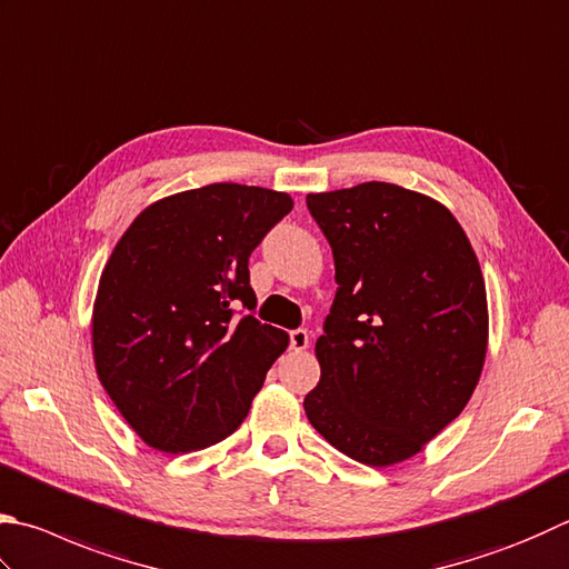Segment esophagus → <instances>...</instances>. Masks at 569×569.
Returning a JSON list of instances; mask_svg holds the SVG:
<instances>
[{
	"label": "esophagus",
	"mask_w": 569,
	"mask_h": 569,
	"mask_svg": "<svg viewBox=\"0 0 569 569\" xmlns=\"http://www.w3.org/2000/svg\"><path fill=\"white\" fill-rule=\"evenodd\" d=\"M289 347H292L295 351H305L309 347V331L307 329L289 331Z\"/></svg>",
	"instance_id": "1"
}]
</instances>
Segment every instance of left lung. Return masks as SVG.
Segmentation results:
<instances>
[{
	"instance_id": "left-lung-1",
	"label": "left lung",
	"mask_w": 569,
	"mask_h": 569,
	"mask_svg": "<svg viewBox=\"0 0 569 569\" xmlns=\"http://www.w3.org/2000/svg\"><path fill=\"white\" fill-rule=\"evenodd\" d=\"M307 208L337 270L307 418L363 466L401 463L466 409L483 371L478 257L451 210L401 186L312 192Z\"/></svg>"
}]
</instances>
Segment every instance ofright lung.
Instances as JSON below:
<instances>
[{"label":"right lung","mask_w":569,"mask_h":569,"mask_svg":"<svg viewBox=\"0 0 569 569\" xmlns=\"http://www.w3.org/2000/svg\"><path fill=\"white\" fill-rule=\"evenodd\" d=\"M292 206L287 192L212 183L153 202L118 240L93 302V361L151 448L190 453L238 431L287 349V331L252 315L248 260Z\"/></svg>","instance_id":"right-lung-1"}]
</instances>
